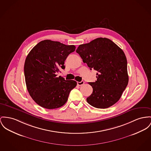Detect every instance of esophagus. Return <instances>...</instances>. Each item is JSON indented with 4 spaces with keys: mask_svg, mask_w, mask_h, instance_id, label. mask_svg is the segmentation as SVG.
Returning <instances> with one entry per match:
<instances>
[{
    "mask_svg": "<svg viewBox=\"0 0 151 151\" xmlns=\"http://www.w3.org/2000/svg\"><path fill=\"white\" fill-rule=\"evenodd\" d=\"M84 83H85V82L83 81H82L81 82H77V85H79V86H81V85H83Z\"/></svg>",
    "mask_w": 151,
    "mask_h": 151,
    "instance_id": "1",
    "label": "esophagus"
}]
</instances>
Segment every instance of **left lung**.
Masks as SVG:
<instances>
[{
	"label": "left lung",
	"instance_id": "obj_1",
	"mask_svg": "<svg viewBox=\"0 0 151 151\" xmlns=\"http://www.w3.org/2000/svg\"><path fill=\"white\" fill-rule=\"evenodd\" d=\"M76 52L91 70L97 81L89 82L93 93L86 99L93 107L105 109L120 100L128 85L127 60L122 50L109 39L98 38L80 45Z\"/></svg>",
	"mask_w": 151,
	"mask_h": 151
}]
</instances>
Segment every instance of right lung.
<instances>
[{
	"mask_svg": "<svg viewBox=\"0 0 151 151\" xmlns=\"http://www.w3.org/2000/svg\"><path fill=\"white\" fill-rule=\"evenodd\" d=\"M76 46L51 40L40 41L27 55L24 66L25 81L31 98L40 106L52 109L62 106L77 85L56 73L64 69L65 61Z\"/></svg>",
	"mask_w": 151,
	"mask_h": 151,
	"instance_id": "right-lung-1",
	"label": "right lung"
}]
</instances>
